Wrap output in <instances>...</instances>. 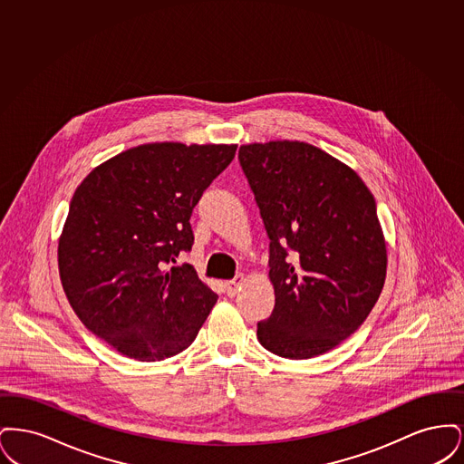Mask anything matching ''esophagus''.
I'll return each instance as SVG.
<instances>
[{
  "label": "esophagus",
  "instance_id": "obj_1",
  "mask_svg": "<svg viewBox=\"0 0 464 464\" xmlns=\"http://www.w3.org/2000/svg\"><path fill=\"white\" fill-rule=\"evenodd\" d=\"M242 284L243 275H238V276H235L233 280L226 282V292H227V295H229V297H235V295L238 294V290L242 288Z\"/></svg>",
  "mask_w": 464,
  "mask_h": 464
}]
</instances>
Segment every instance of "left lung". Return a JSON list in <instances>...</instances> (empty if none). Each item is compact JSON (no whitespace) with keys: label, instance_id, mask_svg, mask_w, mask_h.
<instances>
[{"label":"left lung","instance_id":"left-lung-1","mask_svg":"<svg viewBox=\"0 0 464 464\" xmlns=\"http://www.w3.org/2000/svg\"><path fill=\"white\" fill-rule=\"evenodd\" d=\"M269 238L275 309L257 324L267 352L303 360L350 337L386 278L375 199L348 165L299 140L238 151Z\"/></svg>","mask_w":464,"mask_h":464}]
</instances>
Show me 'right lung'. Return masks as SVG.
<instances>
[{"instance_id": "right-lung-1", "label": "right lung", "mask_w": 464, "mask_h": 464, "mask_svg": "<svg viewBox=\"0 0 464 464\" xmlns=\"http://www.w3.org/2000/svg\"><path fill=\"white\" fill-rule=\"evenodd\" d=\"M237 144L153 142L95 167L76 188L59 238V273L83 325L139 362L165 360L197 337L218 294L191 265V214Z\"/></svg>"}]
</instances>
